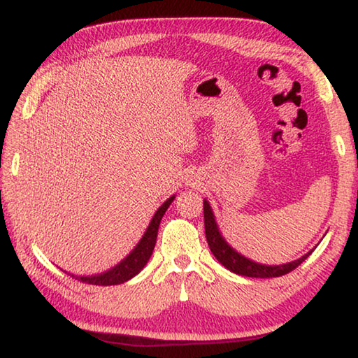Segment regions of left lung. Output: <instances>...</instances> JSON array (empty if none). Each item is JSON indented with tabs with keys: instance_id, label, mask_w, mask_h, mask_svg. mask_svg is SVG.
I'll return each instance as SVG.
<instances>
[{
	"instance_id": "8db88e82",
	"label": "left lung",
	"mask_w": 358,
	"mask_h": 358,
	"mask_svg": "<svg viewBox=\"0 0 358 358\" xmlns=\"http://www.w3.org/2000/svg\"><path fill=\"white\" fill-rule=\"evenodd\" d=\"M203 220H205V235H207V241L213 256L217 259V262L226 266L227 270L232 273H237L241 276H250V278H276L289 273V271L295 270L303 260L308 259V256L313 252H306L305 256L300 259L292 260L289 264L281 265H264L257 264L254 260L245 257L243 254L235 251L232 246L227 243V240L222 237L217 222L215 220L213 210H211L207 199H203Z\"/></svg>"
}]
</instances>
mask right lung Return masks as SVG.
I'll return each mask as SVG.
<instances>
[{"instance_id": "1", "label": "right lung", "mask_w": 358, "mask_h": 358, "mask_svg": "<svg viewBox=\"0 0 358 358\" xmlns=\"http://www.w3.org/2000/svg\"><path fill=\"white\" fill-rule=\"evenodd\" d=\"M173 199L175 196L169 197L167 201L156 210V213L153 217H151V221L148 224L147 230H145V234L142 235L141 241H138L134 250L121 260L120 264H117L115 266H112L110 270H107L104 273H99V275H93V276L72 275V276L78 281L94 284V286H117V284H123L126 281H129L131 278H134L136 275L141 273V270L147 265L151 254H153L156 238H157V229H159L162 216H164L167 208L171 207Z\"/></svg>"}]
</instances>
